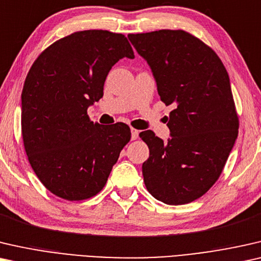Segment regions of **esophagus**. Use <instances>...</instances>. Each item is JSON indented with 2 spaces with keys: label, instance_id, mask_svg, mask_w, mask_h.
Returning a JSON list of instances; mask_svg holds the SVG:
<instances>
[{
  "label": "esophagus",
  "instance_id": "1",
  "mask_svg": "<svg viewBox=\"0 0 261 261\" xmlns=\"http://www.w3.org/2000/svg\"><path fill=\"white\" fill-rule=\"evenodd\" d=\"M139 135V131L136 129H131V139H137Z\"/></svg>",
  "mask_w": 261,
  "mask_h": 261
}]
</instances>
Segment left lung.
Masks as SVG:
<instances>
[{"label":"left lung","instance_id":"obj_1","mask_svg":"<svg viewBox=\"0 0 261 261\" xmlns=\"http://www.w3.org/2000/svg\"><path fill=\"white\" fill-rule=\"evenodd\" d=\"M127 38L150 66L161 100L175 106L167 142L151 130L139 134L150 151L142 166L145 187L167 204L189 203L212 188L237 141L228 73L214 50L185 31Z\"/></svg>","mask_w":261,"mask_h":261}]
</instances>
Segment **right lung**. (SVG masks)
Instances as JSON below:
<instances>
[{
	"label": "right lung",
	"instance_id": "1",
	"mask_svg": "<svg viewBox=\"0 0 261 261\" xmlns=\"http://www.w3.org/2000/svg\"><path fill=\"white\" fill-rule=\"evenodd\" d=\"M123 58H135L123 34L83 31L50 45L29 69L21 94L25 153L42 185L61 199L100 192L130 141L126 124L100 125L87 116Z\"/></svg>",
	"mask_w": 261,
	"mask_h": 261
}]
</instances>
